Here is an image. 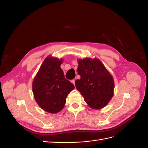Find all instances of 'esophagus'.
I'll return each instance as SVG.
<instances>
[{
	"mask_svg": "<svg viewBox=\"0 0 148 148\" xmlns=\"http://www.w3.org/2000/svg\"><path fill=\"white\" fill-rule=\"evenodd\" d=\"M71 82L74 85L75 84V79H71Z\"/></svg>",
	"mask_w": 148,
	"mask_h": 148,
	"instance_id": "34e87169",
	"label": "esophagus"
}]
</instances>
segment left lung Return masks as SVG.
Listing matches in <instances>:
<instances>
[{
	"label": "left lung",
	"instance_id": "8db88e82",
	"mask_svg": "<svg viewBox=\"0 0 148 148\" xmlns=\"http://www.w3.org/2000/svg\"><path fill=\"white\" fill-rule=\"evenodd\" d=\"M76 88L88 106L95 109L105 107L114 95V82L105 66L97 59H79Z\"/></svg>",
	"mask_w": 148,
	"mask_h": 148
}]
</instances>
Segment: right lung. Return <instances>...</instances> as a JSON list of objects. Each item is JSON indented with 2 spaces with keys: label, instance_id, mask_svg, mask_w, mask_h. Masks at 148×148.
Instances as JSON below:
<instances>
[{
  "label": "right lung",
  "instance_id": "obj_1",
  "mask_svg": "<svg viewBox=\"0 0 148 148\" xmlns=\"http://www.w3.org/2000/svg\"><path fill=\"white\" fill-rule=\"evenodd\" d=\"M62 60L48 56L33 80L34 99L41 108L49 113H57L63 109L67 96L75 88L65 78L60 68Z\"/></svg>",
  "mask_w": 148,
  "mask_h": 148
}]
</instances>
